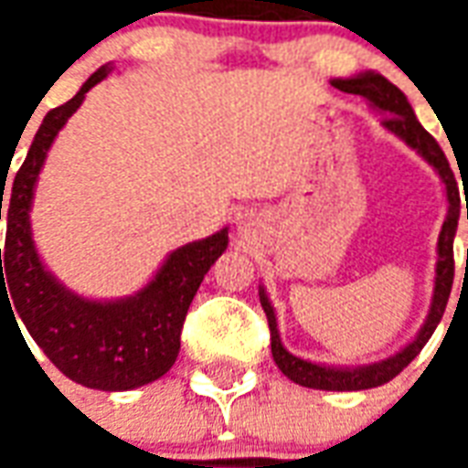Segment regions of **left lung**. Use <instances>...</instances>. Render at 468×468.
<instances>
[{"instance_id": "obj_1", "label": "left lung", "mask_w": 468, "mask_h": 468, "mask_svg": "<svg viewBox=\"0 0 468 468\" xmlns=\"http://www.w3.org/2000/svg\"><path fill=\"white\" fill-rule=\"evenodd\" d=\"M331 85L338 87L341 92H348V95H361L371 110L383 115V130L396 134L399 140H403L413 153L421 157L423 163L431 165L433 173L439 175V180L443 183V193H446V218H443L439 243H436V275H433L429 314H426V321L419 328V334L388 358L363 363V366H334V363H315L308 361V358H301V356H293L281 341L278 318H275V308L271 303V298L265 293L263 285H258L261 305H263L265 315H268V325H271L273 361L283 371V376H288L298 386L318 388V391H363V388H376V386H383V383L396 378L419 356V351L426 346V341L431 338L436 325L441 321L453 283V238H456V228H459V187H456V177H453L449 160H446L439 143L423 130L406 95L393 82H388L378 72L368 69V72H358V75L346 77V80L335 77V80H331Z\"/></svg>"}]
</instances>
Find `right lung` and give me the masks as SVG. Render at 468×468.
<instances>
[{"label":"right lung","instance_id":"1","mask_svg":"<svg viewBox=\"0 0 468 468\" xmlns=\"http://www.w3.org/2000/svg\"><path fill=\"white\" fill-rule=\"evenodd\" d=\"M110 72L112 65L100 67L69 102L47 112L25 165L15 175L12 195L5 203L0 305L2 301L9 303L12 315L22 318L35 344L67 378L97 391H133L173 368L187 308L210 265L225 253L228 228L170 250L153 278L137 293L122 298L80 295L47 268L32 233L39 173L59 130ZM2 200L5 193L0 195V220Z\"/></svg>","mask_w":468,"mask_h":468}]
</instances>
